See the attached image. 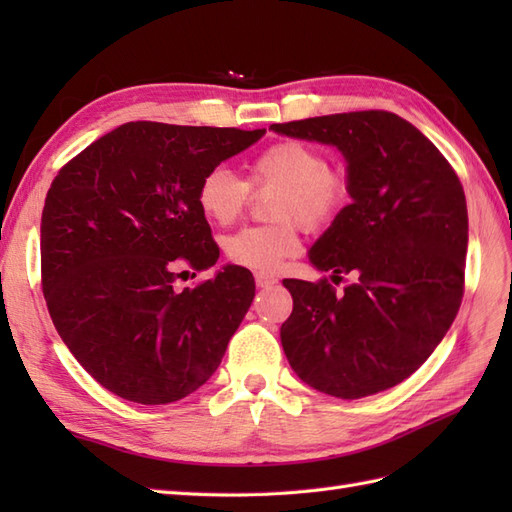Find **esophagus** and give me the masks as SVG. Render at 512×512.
I'll list each match as a JSON object with an SVG mask.
<instances>
[{
    "label": "esophagus",
    "instance_id": "1",
    "mask_svg": "<svg viewBox=\"0 0 512 512\" xmlns=\"http://www.w3.org/2000/svg\"><path fill=\"white\" fill-rule=\"evenodd\" d=\"M255 284H257V288H270L277 284V277L268 275V273H255Z\"/></svg>",
    "mask_w": 512,
    "mask_h": 512
}]
</instances>
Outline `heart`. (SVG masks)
<instances>
[{"instance_id": "1", "label": "heart", "mask_w": 512, "mask_h": 512, "mask_svg": "<svg viewBox=\"0 0 512 512\" xmlns=\"http://www.w3.org/2000/svg\"><path fill=\"white\" fill-rule=\"evenodd\" d=\"M250 189H279L270 209L279 222L228 235L224 253L235 266L257 273H275L286 259L301 253L299 222L319 231L330 226L352 198L347 173L332 169L321 149L284 140L250 160L248 182L224 167L211 169L198 184L195 202L206 220L228 226L244 213Z\"/></svg>"}]
</instances>
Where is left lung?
<instances>
[{
    "instance_id": "left-lung-1",
    "label": "left lung",
    "mask_w": 512,
    "mask_h": 512,
    "mask_svg": "<svg viewBox=\"0 0 512 512\" xmlns=\"http://www.w3.org/2000/svg\"><path fill=\"white\" fill-rule=\"evenodd\" d=\"M334 145L347 160L352 204L310 262L328 279H284L292 314L281 325L290 367L336 398L378 394L409 378L451 328L464 295L469 215L458 173L420 129L385 110L270 125Z\"/></svg>"
}]
</instances>
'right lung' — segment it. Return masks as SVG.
I'll list each match as a JSON object with an SVG mask.
<instances>
[{"label":"right lung","instance_id":"right-lung-1","mask_svg":"<svg viewBox=\"0 0 512 512\" xmlns=\"http://www.w3.org/2000/svg\"><path fill=\"white\" fill-rule=\"evenodd\" d=\"M266 129L136 121L94 140L52 180L41 213V288L85 372L112 394L167 405L202 387L255 297L224 266L173 290L178 268L215 266L200 180ZM195 275V273H193Z\"/></svg>","mask_w":512,"mask_h":512}]
</instances>
